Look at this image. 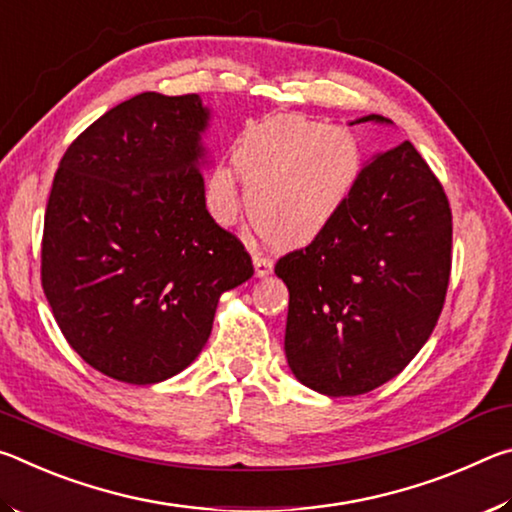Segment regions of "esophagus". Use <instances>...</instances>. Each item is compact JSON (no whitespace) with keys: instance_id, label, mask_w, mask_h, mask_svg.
<instances>
[{"instance_id":"obj_1","label":"esophagus","mask_w":512,"mask_h":512,"mask_svg":"<svg viewBox=\"0 0 512 512\" xmlns=\"http://www.w3.org/2000/svg\"><path fill=\"white\" fill-rule=\"evenodd\" d=\"M253 266H255V275L257 277H266L268 273L273 271V259L266 257L264 253H259V250L255 248L253 250Z\"/></svg>"}]
</instances>
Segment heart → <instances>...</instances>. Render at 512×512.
Masks as SVG:
<instances>
[{
    "label": "heart",
    "instance_id": "1",
    "mask_svg": "<svg viewBox=\"0 0 512 512\" xmlns=\"http://www.w3.org/2000/svg\"><path fill=\"white\" fill-rule=\"evenodd\" d=\"M235 167L248 185V214L259 235L277 248H300L323 235L339 216L363 162L359 142L345 128L275 115L241 135ZM207 201L221 223L235 219V169H214Z\"/></svg>",
    "mask_w": 512,
    "mask_h": 512
}]
</instances>
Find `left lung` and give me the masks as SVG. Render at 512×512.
<instances>
[{"label":"left lung","mask_w":512,"mask_h":512,"mask_svg":"<svg viewBox=\"0 0 512 512\" xmlns=\"http://www.w3.org/2000/svg\"><path fill=\"white\" fill-rule=\"evenodd\" d=\"M375 121L368 115L350 124ZM452 271V210L411 142L377 153L323 235L275 264L289 289L284 352L329 397L375 391L438 323Z\"/></svg>","instance_id":"left-lung-1"}]
</instances>
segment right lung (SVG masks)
Listing matches in <instances>:
<instances>
[{
  "label": "right lung",
  "mask_w": 512,
  "mask_h": 512,
  "mask_svg": "<svg viewBox=\"0 0 512 512\" xmlns=\"http://www.w3.org/2000/svg\"><path fill=\"white\" fill-rule=\"evenodd\" d=\"M198 94L142 92L69 144L42 232V289L79 357L126 384L185 370L253 262L205 207Z\"/></svg>",
  "instance_id": "obj_1"
}]
</instances>
